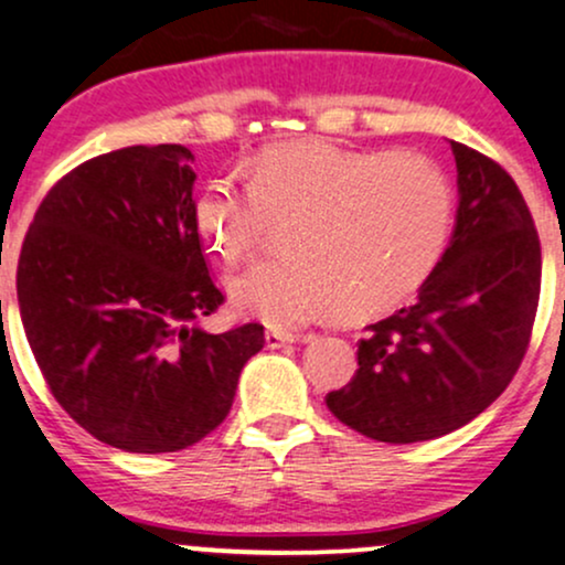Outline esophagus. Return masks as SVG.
Returning a JSON list of instances; mask_svg holds the SVG:
<instances>
[{"label": "esophagus", "instance_id": "34e87169", "mask_svg": "<svg viewBox=\"0 0 565 565\" xmlns=\"http://www.w3.org/2000/svg\"><path fill=\"white\" fill-rule=\"evenodd\" d=\"M297 337L295 334H284V332H265V348L268 350H278L284 345H291Z\"/></svg>", "mask_w": 565, "mask_h": 565}]
</instances>
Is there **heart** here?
Listing matches in <instances>:
<instances>
[{"label":"heart","mask_w":565,"mask_h":565,"mask_svg":"<svg viewBox=\"0 0 565 565\" xmlns=\"http://www.w3.org/2000/svg\"><path fill=\"white\" fill-rule=\"evenodd\" d=\"M265 220H289L287 257L231 276V305L246 319L297 329L337 305L348 316L380 313L423 287L449 246L454 185L417 151L289 140L246 164L244 191L212 180L193 201L201 238L225 263L255 252Z\"/></svg>","instance_id":"b5f03b06"}]
</instances>
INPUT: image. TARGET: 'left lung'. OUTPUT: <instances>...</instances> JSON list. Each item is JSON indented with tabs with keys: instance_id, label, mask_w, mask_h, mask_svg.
Returning a JSON list of instances; mask_svg holds the SVG:
<instances>
[{
	"instance_id": "8db88e82",
	"label": "left lung",
	"mask_w": 565,
	"mask_h": 565,
	"mask_svg": "<svg viewBox=\"0 0 565 565\" xmlns=\"http://www.w3.org/2000/svg\"><path fill=\"white\" fill-rule=\"evenodd\" d=\"M457 220L417 302L372 323L359 369L329 412L361 436L417 444L459 430L510 385L542 284L534 220L497 161L451 140Z\"/></svg>"
}]
</instances>
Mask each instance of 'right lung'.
Here are the masks:
<instances>
[{"label": "right lung", "instance_id": "1", "mask_svg": "<svg viewBox=\"0 0 565 565\" xmlns=\"http://www.w3.org/2000/svg\"><path fill=\"white\" fill-rule=\"evenodd\" d=\"M193 153L129 146L57 180L18 263L21 321L50 391L121 451L193 446L228 417L260 323L212 334L223 305L193 223Z\"/></svg>", "mask_w": 565, "mask_h": 565}]
</instances>
